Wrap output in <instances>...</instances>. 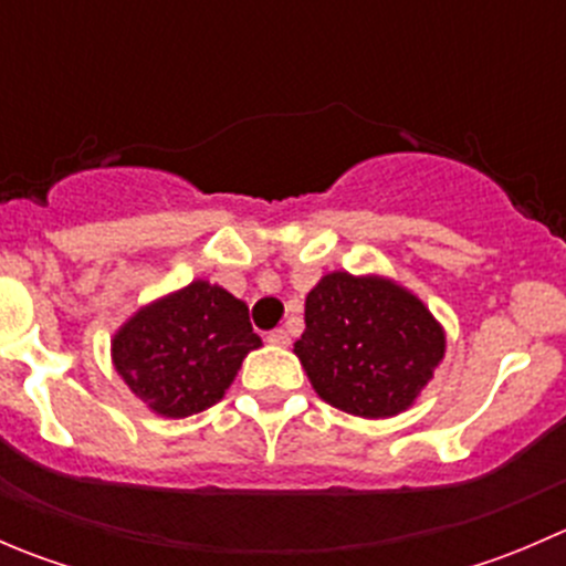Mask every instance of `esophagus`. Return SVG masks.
<instances>
[{
	"instance_id": "1",
	"label": "esophagus",
	"mask_w": 566,
	"mask_h": 566,
	"mask_svg": "<svg viewBox=\"0 0 566 566\" xmlns=\"http://www.w3.org/2000/svg\"><path fill=\"white\" fill-rule=\"evenodd\" d=\"M268 342H271V345H276V347H287L290 345V334L284 328H276V331H271V334H268Z\"/></svg>"
}]
</instances>
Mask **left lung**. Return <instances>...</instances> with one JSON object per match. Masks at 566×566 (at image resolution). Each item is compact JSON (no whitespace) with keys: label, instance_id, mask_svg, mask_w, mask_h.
<instances>
[{"label":"left lung","instance_id":"left-lung-1","mask_svg":"<svg viewBox=\"0 0 566 566\" xmlns=\"http://www.w3.org/2000/svg\"><path fill=\"white\" fill-rule=\"evenodd\" d=\"M304 319L295 356L312 386L328 405L364 419L408 408L447 347L427 306L378 276L328 273L306 295Z\"/></svg>","mask_w":566,"mask_h":566}]
</instances>
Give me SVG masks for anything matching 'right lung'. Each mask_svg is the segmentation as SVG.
Masks as SVG:
<instances>
[{
  "instance_id": "obj_1",
  "label": "right lung",
  "mask_w": 566,
  "mask_h": 566,
  "mask_svg": "<svg viewBox=\"0 0 566 566\" xmlns=\"http://www.w3.org/2000/svg\"><path fill=\"white\" fill-rule=\"evenodd\" d=\"M243 301L191 282L136 312L114 336V367L156 413L182 419L224 397L249 350L260 347Z\"/></svg>"
}]
</instances>
